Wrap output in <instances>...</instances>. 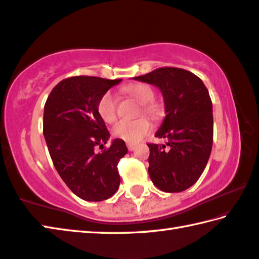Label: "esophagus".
I'll return each instance as SVG.
<instances>
[{
  "mask_svg": "<svg viewBox=\"0 0 259 259\" xmlns=\"http://www.w3.org/2000/svg\"><path fill=\"white\" fill-rule=\"evenodd\" d=\"M126 146H128V149L130 150V152H131V150H134L136 147H137V145L133 144V143H128V144H126Z\"/></svg>",
  "mask_w": 259,
  "mask_h": 259,
  "instance_id": "1",
  "label": "esophagus"
}]
</instances>
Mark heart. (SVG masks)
Instances as JSON below:
<instances>
[{"label": "heart", "mask_w": 259, "mask_h": 259, "mask_svg": "<svg viewBox=\"0 0 259 259\" xmlns=\"http://www.w3.org/2000/svg\"><path fill=\"white\" fill-rule=\"evenodd\" d=\"M124 91L142 104L140 113L156 119L159 115V107L153 103L154 92L147 84L133 83L126 86ZM98 114L106 123H113L116 120V97L111 92L105 93L98 102ZM150 122L147 117H140L135 121H120L113 126L112 133L114 137L128 143H137L144 138L150 130Z\"/></svg>", "instance_id": "heart-1"}]
</instances>
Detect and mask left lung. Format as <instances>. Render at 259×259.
Wrapping results in <instances>:
<instances>
[{
	"mask_svg": "<svg viewBox=\"0 0 259 259\" xmlns=\"http://www.w3.org/2000/svg\"><path fill=\"white\" fill-rule=\"evenodd\" d=\"M134 79L156 86L165 106L166 115L155 137L166 138L167 143L147 144L149 177L162 191L186 190L204 172L213 145V106L207 88L196 74L171 67Z\"/></svg>",
	"mask_w": 259,
	"mask_h": 259,
	"instance_id": "left-lung-1",
	"label": "left lung"
}]
</instances>
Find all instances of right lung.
<instances>
[{
    "instance_id": "right-lung-1",
    "label": "right lung",
    "mask_w": 259,
    "mask_h": 259,
    "mask_svg": "<svg viewBox=\"0 0 259 259\" xmlns=\"http://www.w3.org/2000/svg\"><path fill=\"white\" fill-rule=\"evenodd\" d=\"M121 79L76 76L52 89L44 106L43 134L52 161L74 195L87 201L113 196L120 186L117 163L128 153L122 139L96 153L110 138L98 114L101 97Z\"/></svg>"
}]
</instances>
